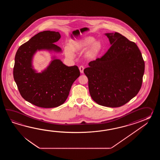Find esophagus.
I'll list each match as a JSON object with an SVG mask.
<instances>
[{
	"label": "esophagus",
	"instance_id": "obj_1",
	"mask_svg": "<svg viewBox=\"0 0 160 160\" xmlns=\"http://www.w3.org/2000/svg\"><path fill=\"white\" fill-rule=\"evenodd\" d=\"M84 66H79V71L81 72V73H83V70H84Z\"/></svg>",
	"mask_w": 160,
	"mask_h": 160
}]
</instances>
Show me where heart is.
Masks as SVG:
<instances>
[{
	"label": "heart",
	"instance_id": "b5f03b06",
	"mask_svg": "<svg viewBox=\"0 0 160 160\" xmlns=\"http://www.w3.org/2000/svg\"><path fill=\"white\" fill-rule=\"evenodd\" d=\"M95 39L92 37H86L78 41H72L70 47L65 48V54L69 58L73 57V52H79L85 50L91 46L90 52L92 56L98 54L102 48V46L99 42H95Z\"/></svg>",
	"mask_w": 160,
	"mask_h": 160
}]
</instances>
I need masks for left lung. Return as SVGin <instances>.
Returning <instances> with one entry per match:
<instances>
[{
	"label": "left lung",
	"instance_id": "left-lung-1",
	"mask_svg": "<svg viewBox=\"0 0 160 160\" xmlns=\"http://www.w3.org/2000/svg\"><path fill=\"white\" fill-rule=\"evenodd\" d=\"M105 35L111 47L101 58L90 62L84 73L92 99L100 105L117 108L139 92L145 62L134 42L118 32Z\"/></svg>",
	"mask_w": 160,
	"mask_h": 160
}]
</instances>
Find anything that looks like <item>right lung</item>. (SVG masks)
<instances>
[{"label": "right lung", "mask_w": 160, "mask_h": 160, "mask_svg": "<svg viewBox=\"0 0 160 160\" xmlns=\"http://www.w3.org/2000/svg\"><path fill=\"white\" fill-rule=\"evenodd\" d=\"M60 38L59 32H39L21 45L15 55L13 75L19 92L26 101L40 108H52L62 105L72 83L80 75L78 66L68 67L57 59L42 72L32 68V57L38 50L61 51L54 44Z\"/></svg>", "instance_id": "1"}]
</instances>
